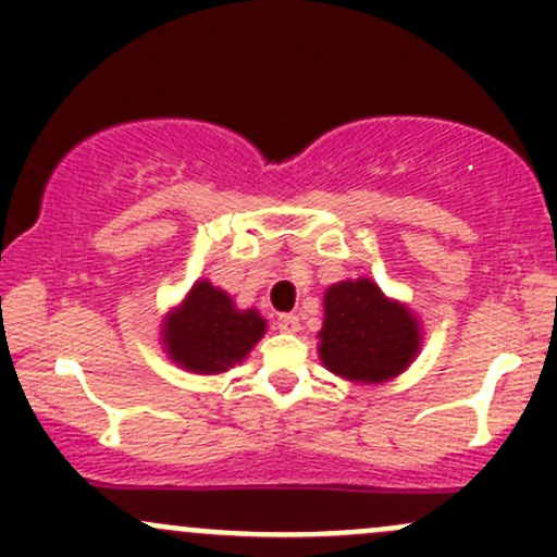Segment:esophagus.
<instances>
[{"instance_id": "1", "label": "esophagus", "mask_w": 557, "mask_h": 557, "mask_svg": "<svg viewBox=\"0 0 557 557\" xmlns=\"http://www.w3.org/2000/svg\"><path fill=\"white\" fill-rule=\"evenodd\" d=\"M277 329L283 331V334H296V331L301 329V323H299V318H296V314H280Z\"/></svg>"}]
</instances>
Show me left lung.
I'll use <instances>...</instances> for the list:
<instances>
[{
    "label": "left lung",
    "instance_id": "obj_1",
    "mask_svg": "<svg viewBox=\"0 0 557 557\" xmlns=\"http://www.w3.org/2000/svg\"><path fill=\"white\" fill-rule=\"evenodd\" d=\"M320 361L361 383H383L409 367L420 331L404 307L387 301L372 280L336 283L325 290Z\"/></svg>",
    "mask_w": 557,
    "mask_h": 557
}]
</instances>
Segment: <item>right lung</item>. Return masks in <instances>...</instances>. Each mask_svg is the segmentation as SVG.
I'll return each mask as SVG.
<instances>
[{
    "label": "right lung",
    "instance_id": "right-lung-1",
    "mask_svg": "<svg viewBox=\"0 0 557 557\" xmlns=\"http://www.w3.org/2000/svg\"><path fill=\"white\" fill-rule=\"evenodd\" d=\"M263 318L256 310H237L232 296L201 280L185 305L166 320V350L180 367L199 374L226 372L263 336Z\"/></svg>",
    "mask_w": 557,
    "mask_h": 557
}]
</instances>
